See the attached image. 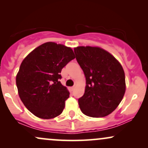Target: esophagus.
Returning a JSON list of instances; mask_svg holds the SVG:
<instances>
[{
    "label": "esophagus",
    "instance_id": "obj_1",
    "mask_svg": "<svg viewBox=\"0 0 148 148\" xmlns=\"http://www.w3.org/2000/svg\"><path fill=\"white\" fill-rule=\"evenodd\" d=\"M74 87H71V88H69V90H70L71 91L74 90Z\"/></svg>",
    "mask_w": 148,
    "mask_h": 148
}]
</instances>
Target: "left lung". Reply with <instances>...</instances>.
Masks as SVG:
<instances>
[{"instance_id":"left-lung-1","label":"left lung","mask_w":148,"mask_h":148,"mask_svg":"<svg viewBox=\"0 0 148 148\" xmlns=\"http://www.w3.org/2000/svg\"><path fill=\"white\" fill-rule=\"evenodd\" d=\"M74 50L86 80L85 93L79 99L81 111L92 118L109 115L125 92L123 67L111 53L99 47H78Z\"/></svg>"}]
</instances>
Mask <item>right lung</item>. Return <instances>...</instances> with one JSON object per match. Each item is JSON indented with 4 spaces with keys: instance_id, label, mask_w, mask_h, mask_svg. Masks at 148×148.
Wrapping results in <instances>:
<instances>
[{
    "instance_id": "1",
    "label": "right lung",
    "mask_w": 148,
    "mask_h": 148,
    "mask_svg": "<svg viewBox=\"0 0 148 148\" xmlns=\"http://www.w3.org/2000/svg\"><path fill=\"white\" fill-rule=\"evenodd\" d=\"M74 58L69 47L46 42L22 61L16 78L18 95L35 116L51 119L62 113L69 92L59 81L60 72Z\"/></svg>"
}]
</instances>
